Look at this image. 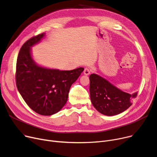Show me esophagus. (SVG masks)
<instances>
[{
    "label": "esophagus",
    "instance_id": "34e87169",
    "mask_svg": "<svg viewBox=\"0 0 157 157\" xmlns=\"http://www.w3.org/2000/svg\"><path fill=\"white\" fill-rule=\"evenodd\" d=\"M90 72H91V71L90 70V69H88V68H87V67H86V68L85 69V70H84V74H85V75H86V76L89 75L90 74Z\"/></svg>",
    "mask_w": 157,
    "mask_h": 157
}]
</instances>
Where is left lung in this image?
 I'll return each instance as SVG.
<instances>
[{"label":"left lung","mask_w":157,"mask_h":157,"mask_svg":"<svg viewBox=\"0 0 157 157\" xmlns=\"http://www.w3.org/2000/svg\"><path fill=\"white\" fill-rule=\"evenodd\" d=\"M90 93L93 105L105 116H115L127 110L138 95L124 92L105 79L96 75L90 76Z\"/></svg>","instance_id":"left-lung-1"}]
</instances>
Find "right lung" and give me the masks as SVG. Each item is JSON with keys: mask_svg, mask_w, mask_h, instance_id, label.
<instances>
[{"mask_svg": "<svg viewBox=\"0 0 157 157\" xmlns=\"http://www.w3.org/2000/svg\"><path fill=\"white\" fill-rule=\"evenodd\" d=\"M41 33L31 38L21 48L17 59V88L27 105L42 116L57 113L67 102L70 88L84 68L71 71L47 69L32 59L31 47L44 38Z\"/></svg>", "mask_w": 157, "mask_h": 157, "instance_id": "1", "label": "right lung"}]
</instances>
